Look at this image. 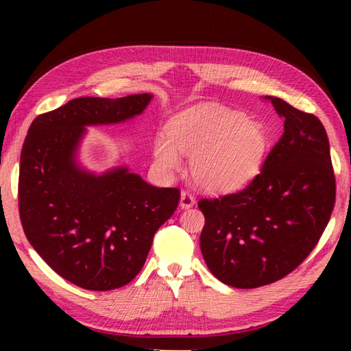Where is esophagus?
<instances>
[{
  "instance_id": "1",
  "label": "esophagus",
  "mask_w": 351,
  "mask_h": 351,
  "mask_svg": "<svg viewBox=\"0 0 351 351\" xmlns=\"http://www.w3.org/2000/svg\"><path fill=\"white\" fill-rule=\"evenodd\" d=\"M195 204V198L192 197V193L189 192H182L181 198H180V207L181 209H190Z\"/></svg>"
}]
</instances>
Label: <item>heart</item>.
<instances>
[{"mask_svg": "<svg viewBox=\"0 0 351 351\" xmlns=\"http://www.w3.org/2000/svg\"><path fill=\"white\" fill-rule=\"evenodd\" d=\"M167 134L153 141L154 161L167 173L190 158V176L204 192L221 195L246 187L263 162L268 134L261 123L217 104L197 105L170 119Z\"/></svg>", "mask_w": 351, "mask_h": 351, "instance_id": "obj_1", "label": "heart"}]
</instances>
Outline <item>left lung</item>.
I'll use <instances>...</instances> for the list:
<instances>
[{"label":"left lung","instance_id":"1","mask_svg":"<svg viewBox=\"0 0 351 351\" xmlns=\"http://www.w3.org/2000/svg\"><path fill=\"white\" fill-rule=\"evenodd\" d=\"M265 100L285 123L260 175L239 193L198 203L206 218L199 246L207 268L241 289L294 271L319 241L336 197L322 122L278 97Z\"/></svg>","mask_w":351,"mask_h":351}]
</instances>
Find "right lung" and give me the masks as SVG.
<instances>
[{"label": "right lung", "instance_id": "right-lung-1", "mask_svg": "<svg viewBox=\"0 0 351 351\" xmlns=\"http://www.w3.org/2000/svg\"><path fill=\"white\" fill-rule=\"evenodd\" d=\"M152 99H73L29 127L19 180L23 229L40 257L80 288L110 291L132 282L180 203V190L154 187L127 165L96 173L79 159L86 127L132 121Z\"/></svg>", "mask_w": 351, "mask_h": 351}]
</instances>
